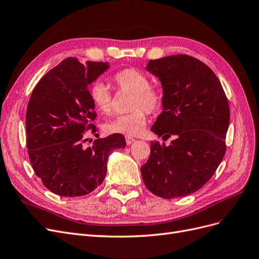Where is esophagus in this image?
<instances>
[{
  "mask_svg": "<svg viewBox=\"0 0 259 259\" xmlns=\"http://www.w3.org/2000/svg\"><path fill=\"white\" fill-rule=\"evenodd\" d=\"M136 140L135 139H133L132 137H126V143H127V144L128 145H130V144H132V143L133 142H135Z\"/></svg>",
  "mask_w": 259,
  "mask_h": 259,
  "instance_id": "1",
  "label": "esophagus"
}]
</instances>
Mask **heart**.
<instances>
[{
	"instance_id": "heart-1",
	"label": "heart",
	"mask_w": 259,
	"mask_h": 259,
	"mask_svg": "<svg viewBox=\"0 0 259 259\" xmlns=\"http://www.w3.org/2000/svg\"><path fill=\"white\" fill-rule=\"evenodd\" d=\"M113 82L121 91L133 94L130 101L129 114L121 115L104 124L107 133H119L127 137H137L143 133L147 122L148 113L158 112L163 102L162 94L150 88L147 76L136 69H123L113 75ZM90 97L94 104L103 115H111L113 112L112 94L110 88L103 82H96L90 89Z\"/></svg>"
}]
</instances>
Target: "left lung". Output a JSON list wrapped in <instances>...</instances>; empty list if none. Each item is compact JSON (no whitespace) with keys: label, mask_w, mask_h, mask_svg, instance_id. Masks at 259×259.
<instances>
[{"label":"left lung","mask_w":259,"mask_h":259,"mask_svg":"<svg viewBox=\"0 0 259 259\" xmlns=\"http://www.w3.org/2000/svg\"><path fill=\"white\" fill-rule=\"evenodd\" d=\"M146 70L160 80L163 111L151 131L168 146L150 143L141 167L146 188L162 198L190 195L212 177L225 155L228 101L221 83L207 65L179 54L150 60Z\"/></svg>","instance_id":"8db88e82"}]
</instances>
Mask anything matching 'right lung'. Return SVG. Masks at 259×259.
<instances>
[{"mask_svg": "<svg viewBox=\"0 0 259 259\" xmlns=\"http://www.w3.org/2000/svg\"><path fill=\"white\" fill-rule=\"evenodd\" d=\"M109 68L107 62L83 65L68 57L42 76L28 101L25 128L31 164L44 186L60 196H83L98 188L111 152L126 147L118 133L83 147L84 131L96 118L89 86Z\"/></svg>", "mask_w": 259, "mask_h": 259, "instance_id": "obj_1", "label": "right lung"}]
</instances>
